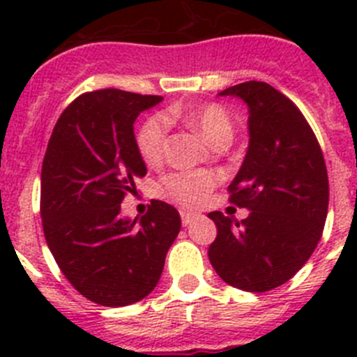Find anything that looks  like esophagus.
I'll use <instances>...</instances> for the list:
<instances>
[{
    "mask_svg": "<svg viewBox=\"0 0 357 357\" xmlns=\"http://www.w3.org/2000/svg\"><path fill=\"white\" fill-rule=\"evenodd\" d=\"M197 216L198 214L193 213V211H181V218H182V223H184V225H189V223L193 222Z\"/></svg>",
    "mask_w": 357,
    "mask_h": 357,
    "instance_id": "esophagus-1",
    "label": "esophagus"
}]
</instances>
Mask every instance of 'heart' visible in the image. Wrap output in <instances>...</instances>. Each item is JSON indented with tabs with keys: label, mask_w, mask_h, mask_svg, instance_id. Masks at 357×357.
Here are the masks:
<instances>
[{
	"label": "heart",
	"mask_w": 357,
	"mask_h": 357,
	"mask_svg": "<svg viewBox=\"0 0 357 357\" xmlns=\"http://www.w3.org/2000/svg\"><path fill=\"white\" fill-rule=\"evenodd\" d=\"M172 116L184 119L189 127L197 128L214 144L230 141L232 137V123H230L229 114L223 107L216 103L191 107L181 112H173ZM166 134H168V121L162 116H153L141 125L137 132V148L146 162H157L162 157ZM218 182H220V175L213 169H188V172H176L166 176L162 189L164 193L178 204L198 206L206 200L211 189Z\"/></svg>",
	"instance_id": "1"
}]
</instances>
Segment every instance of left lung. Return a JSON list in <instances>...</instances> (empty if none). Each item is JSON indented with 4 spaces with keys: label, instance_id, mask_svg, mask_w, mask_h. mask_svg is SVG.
I'll list each match as a JSON object with an SVG mask.
<instances>
[{
    "label": "left lung",
    "instance_id": "left-lung-1",
    "mask_svg": "<svg viewBox=\"0 0 357 357\" xmlns=\"http://www.w3.org/2000/svg\"><path fill=\"white\" fill-rule=\"evenodd\" d=\"M220 96L248 107V148L230 182V202L250 211L241 223L220 211L207 216L218 236L209 261L227 284L263 293L284 284L311 257L329 207L324 153L291 100L264 82H245Z\"/></svg>",
    "mask_w": 357,
    "mask_h": 357
}]
</instances>
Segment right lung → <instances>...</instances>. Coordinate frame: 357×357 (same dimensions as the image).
I'll return each mask as SVG.
<instances>
[{
    "label": "right lung",
    "instance_id": "1",
    "mask_svg": "<svg viewBox=\"0 0 357 357\" xmlns=\"http://www.w3.org/2000/svg\"><path fill=\"white\" fill-rule=\"evenodd\" d=\"M162 96L102 89L78 96L56 121L40 172L44 238L66 279L105 307L153 291L181 214L153 200L141 220L121 216L125 193L146 175L134 123Z\"/></svg>",
    "mask_w": 357,
    "mask_h": 357
}]
</instances>
